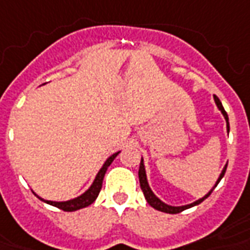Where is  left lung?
Segmentation results:
<instances>
[{
	"instance_id": "obj_1",
	"label": "left lung",
	"mask_w": 250,
	"mask_h": 250,
	"mask_svg": "<svg viewBox=\"0 0 250 250\" xmlns=\"http://www.w3.org/2000/svg\"><path fill=\"white\" fill-rule=\"evenodd\" d=\"M214 100H215L216 107L219 108V111H221L223 116H225V120H226V127H228V132H229V128H230V125H229L228 113H226V111H225V108H223L222 103L219 101V99H218L216 96H214ZM226 167H228V164H226V165H225V167H223L222 173L219 174V177H218V180H216L215 186L212 187V189H211V191L208 192L207 195H204L203 198L199 199V200H196V202H193V203L187 204V206H179V207H174V206H169V204L164 203V202L157 198L154 193H153V191L150 189L149 183H147V177H146V170H145V165H143V158L141 160V165H139V172H138V176H139V184H141V188H142V192H143V195H145V199L147 200V203H149L150 206L153 207V208H155V210H158V211H162V212H167V214H179V212L187 210V208H191V207L196 206V204H200L202 202H203L204 199L208 198V196L211 195V192L214 191V188L218 186V183H219V181H221V179H222L223 176H225Z\"/></svg>"
}]
</instances>
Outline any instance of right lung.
Returning a JSON list of instances; mask_svg holds the SVG:
<instances>
[{"label": "right lung", "instance_id": "right-lung-1", "mask_svg": "<svg viewBox=\"0 0 250 250\" xmlns=\"http://www.w3.org/2000/svg\"><path fill=\"white\" fill-rule=\"evenodd\" d=\"M118 154H119V151L112 154L111 157H108L107 161L104 162L103 167L99 170V173L96 176L93 184L89 187L88 191L83 192V195L78 196V198L71 199V200H66V202H52V200H46V199L40 198L36 193H35V195H36L40 200L46 202L47 204L55 206V207H58V208H61V210L63 211H77L80 210V208H83V207H88V206H90V204L93 203L96 199H97V196H99V193H100L101 191V186H103V179H104V176H105V172H107L108 167L112 164V161L116 158V155Z\"/></svg>", "mask_w": 250, "mask_h": 250}]
</instances>
